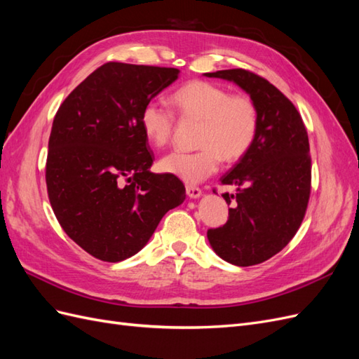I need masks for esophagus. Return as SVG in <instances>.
Returning <instances> with one entry per match:
<instances>
[{
    "label": "esophagus",
    "mask_w": 359,
    "mask_h": 359,
    "mask_svg": "<svg viewBox=\"0 0 359 359\" xmlns=\"http://www.w3.org/2000/svg\"><path fill=\"white\" fill-rule=\"evenodd\" d=\"M186 193H187L189 198L198 199V198H201L202 190L198 186H191V184H187V186H186Z\"/></svg>",
    "instance_id": "esophagus-1"
}]
</instances>
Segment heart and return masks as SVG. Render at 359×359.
Segmentation results:
<instances>
[{"instance_id":"1","label":"heart","mask_w":359,"mask_h":359,"mask_svg":"<svg viewBox=\"0 0 359 359\" xmlns=\"http://www.w3.org/2000/svg\"><path fill=\"white\" fill-rule=\"evenodd\" d=\"M172 106L184 118L201 121L198 145L193 153L173 151L160 160L163 172L186 182H199L219 169L222 158H243L259 133V112L247 95L232 94L222 85L193 81L182 85L169 97ZM140 127L154 147L168 145L175 128L173 114L157 103L144 106L139 116Z\"/></svg>"}]
</instances>
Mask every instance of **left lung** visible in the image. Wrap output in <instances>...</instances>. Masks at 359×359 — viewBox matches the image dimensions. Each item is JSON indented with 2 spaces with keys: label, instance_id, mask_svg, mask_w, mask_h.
I'll return each instance as SVG.
<instances>
[{
  "label": "left lung",
  "instance_id": "1",
  "mask_svg": "<svg viewBox=\"0 0 359 359\" xmlns=\"http://www.w3.org/2000/svg\"><path fill=\"white\" fill-rule=\"evenodd\" d=\"M244 90L259 112L252 149L222 177L238 186L236 206L226 224L208 231L214 252L236 266L262 264L283 250L306 215L311 187V158L306 126L297 107L273 83L244 70L205 73ZM223 198L231 203L229 194Z\"/></svg>",
  "mask_w": 359,
  "mask_h": 359
}]
</instances>
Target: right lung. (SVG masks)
Here are the masks:
<instances>
[{
	"mask_svg": "<svg viewBox=\"0 0 359 359\" xmlns=\"http://www.w3.org/2000/svg\"><path fill=\"white\" fill-rule=\"evenodd\" d=\"M178 74L170 67L106 62L53 118L49 202L64 232L104 262L136 255L163 215L186 199L175 175L149 170L154 154L139 123L144 106Z\"/></svg>",
	"mask_w": 359,
	"mask_h": 359,
	"instance_id": "obj_1",
	"label": "right lung"
}]
</instances>
